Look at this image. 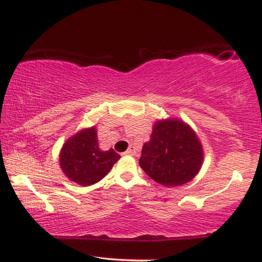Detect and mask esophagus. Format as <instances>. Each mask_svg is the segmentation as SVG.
I'll list each match as a JSON object with an SVG mask.
<instances>
[{"instance_id": "1", "label": "esophagus", "mask_w": 262, "mask_h": 262, "mask_svg": "<svg viewBox=\"0 0 262 262\" xmlns=\"http://www.w3.org/2000/svg\"><path fill=\"white\" fill-rule=\"evenodd\" d=\"M125 155H130V156H134L136 155V148L134 145H130L128 146V149L125 151Z\"/></svg>"}]
</instances>
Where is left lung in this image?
Wrapping results in <instances>:
<instances>
[{
	"mask_svg": "<svg viewBox=\"0 0 262 262\" xmlns=\"http://www.w3.org/2000/svg\"><path fill=\"white\" fill-rule=\"evenodd\" d=\"M203 148L188 125L180 120H162L154 125L150 141L139 159L141 168L152 180L167 187L187 184L203 163Z\"/></svg>",
	"mask_w": 262,
	"mask_h": 262,
	"instance_id": "obj_1",
	"label": "left lung"
}]
</instances>
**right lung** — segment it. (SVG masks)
Instances as JSON below:
<instances>
[{
    "instance_id": "obj_1",
    "label": "right lung",
    "mask_w": 262,
    "mask_h": 262,
    "mask_svg": "<svg viewBox=\"0 0 262 262\" xmlns=\"http://www.w3.org/2000/svg\"><path fill=\"white\" fill-rule=\"evenodd\" d=\"M113 149L99 148L95 127L82 130L63 145L59 155L60 168L71 181L91 186L105 178L119 160Z\"/></svg>"
}]
</instances>
